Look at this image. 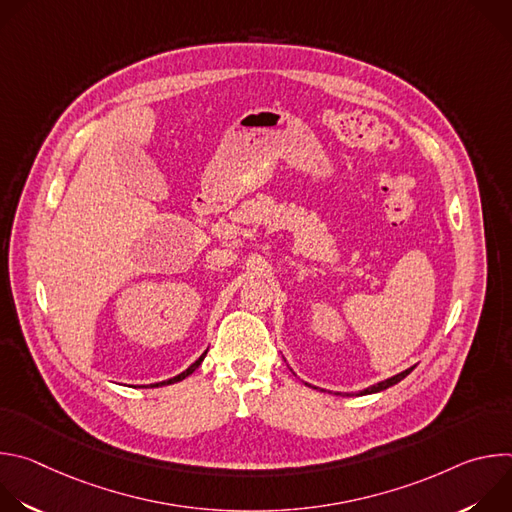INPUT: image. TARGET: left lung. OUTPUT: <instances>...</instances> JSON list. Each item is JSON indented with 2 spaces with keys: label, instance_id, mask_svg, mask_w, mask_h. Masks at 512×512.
<instances>
[{
  "label": "left lung",
  "instance_id": "left-lung-1",
  "mask_svg": "<svg viewBox=\"0 0 512 512\" xmlns=\"http://www.w3.org/2000/svg\"><path fill=\"white\" fill-rule=\"evenodd\" d=\"M415 367H411V369H407V371H403V373H399V375H395V377H391V379H387V381H383V383H377V385H373V387H369V389H364L360 395H369V393H379V391H385V389H389V387H393V385H397L399 381H403L411 371H413ZM340 395V393H338Z\"/></svg>",
  "mask_w": 512,
  "mask_h": 512
}]
</instances>
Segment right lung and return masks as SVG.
I'll return each instance as SVG.
<instances>
[{
  "label": "right lung",
  "mask_w": 512,
  "mask_h": 512,
  "mask_svg": "<svg viewBox=\"0 0 512 512\" xmlns=\"http://www.w3.org/2000/svg\"><path fill=\"white\" fill-rule=\"evenodd\" d=\"M204 356H206V352H204V354H202V356H200V358H198V360H196V362H194V364H190V367H188V369H186V371H184V373H180V375H178V377H174V379H170V381H164V383H158V385H160V387H162V385H172V383H176V381H182V379H186V377H188V375H192V373H194V371H196V369H198V367H200V362H202V360H204ZM158 385H154V387H158Z\"/></svg>",
  "instance_id": "obj_1"
}]
</instances>
